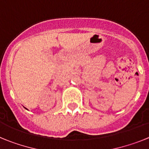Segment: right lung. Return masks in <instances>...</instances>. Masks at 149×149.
I'll list each match as a JSON object with an SVG mask.
<instances>
[{"instance_id": "right-lung-1", "label": "right lung", "mask_w": 149, "mask_h": 149, "mask_svg": "<svg viewBox=\"0 0 149 149\" xmlns=\"http://www.w3.org/2000/svg\"><path fill=\"white\" fill-rule=\"evenodd\" d=\"M25 109H27V108H25Z\"/></svg>"}]
</instances>
